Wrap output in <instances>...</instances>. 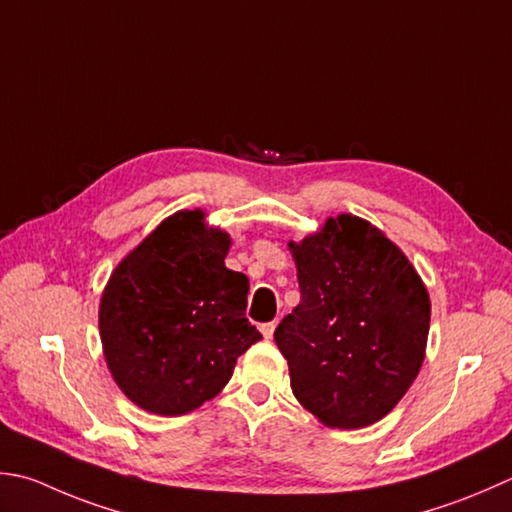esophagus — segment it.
Listing matches in <instances>:
<instances>
[{
    "mask_svg": "<svg viewBox=\"0 0 512 512\" xmlns=\"http://www.w3.org/2000/svg\"><path fill=\"white\" fill-rule=\"evenodd\" d=\"M275 328H277V322L262 324V335H264L266 339H273V335H275Z\"/></svg>",
    "mask_w": 512,
    "mask_h": 512,
    "instance_id": "1",
    "label": "esophagus"
}]
</instances>
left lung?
<instances>
[{
    "label": "left lung",
    "mask_w": 512,
    "mask_h": 512,
    "mask_svg": "<svg viewBox=\"0 0 512 512\" xmlns=\"http://www.w3.org/2000/svg\"><path fill=\"white\" fill-rule=\"evenodd\" d=\"M302 299L275 330L290 388L330 428L388 415L422 368L426 286L390 239L353 215L288 244Z\"/></svg>",
    "instance_id": "8db88e82"
}]
</instances>
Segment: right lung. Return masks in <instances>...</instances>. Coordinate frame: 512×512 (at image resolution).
<instances>
[{
  "mask_svg": "<svg viewBox=\"0 0 512 512\" xmlns=\"http://www.w3.org/2000/svg\"><path fill=\"white\" fill-rule=\"evenodd\" d=\"M202 210L164 219L110 275L99 306L106 364L139 408L184 415L222 390L262 339L246 319L248 279Z\"/></svg>",
  "mask_w": 512,
  "mask_h": 512,
  "instance_id": "add662e5",
  "label": "right lung"
}]
</instances>
